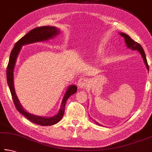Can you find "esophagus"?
I'll use <instances>...</instances> for the list:
<instances>
[{
    "label": "esophagus",
    "instance_id": "34e87169",
    "mask_svg": "<svg viewBox=\"0 0 152 152\" xmlns=\"http://www.w3.org/2000/svg\"><path fill=\"white\" fill-rule=\"evenodd\" d=\"M87 84H88L87 79L84 78L79 79V80L78 82V86L79 88H84L85 87H86Z\"/></svg>",
    "mask_w": 152,
    "mask_h": 152
}]
</instances>
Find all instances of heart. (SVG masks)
I'll return each instance as SVG.
<instances>
[{
	"label": "heart",
	"instance_id": "heart-1",
	"mask_svg": "<svg viewBox=\"0 0 152 152\" xmlns=\"http://www.w3.org/2000/svg\"><path fill=\"white\" fill-rule=\"evenodd\" d=\"M104 51V48L102 46H97L94 47V52L96 54H102Z\"/></svg>",
	"mask_w": 152,
	"mask_h": 152
}]
</instances>
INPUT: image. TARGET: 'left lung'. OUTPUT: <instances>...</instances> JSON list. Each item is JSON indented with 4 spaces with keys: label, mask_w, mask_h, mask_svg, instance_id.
I'll use <instances>...</instances> for the list:
<instances>
[{
    "label": "left lung",
    "mask_w": 152,
    "mask_h": 152,
    "mask_svg": "<svg viewBox=\"0 0 152 152\" xmlns=\"http://www.w3.org/2000/svg\"><path fill=\"white\" fill-rule=\"evenodd\" d=\"M119 34H120V36H122V37L124 38V41H125V42H126L127 48L130 49V50H137L140 52V54H141L142 57L143 62H144V64L145 65V66H146V68H147L148 70L149 71V66H148V64L147 59H146L145 52H144V50H143V48L142 47V46L140 45L139 43L135 42L134 40H132V38L129 37L128 34H125V33L120 32ZM94 122L96 124H98V125L102 126V125H100V124H98V122H96V121H94Z\"/></svg>",
    "instance_id": "1"
}]
</instances>
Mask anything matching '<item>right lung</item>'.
Segmentation results:
<instances>
[{
    "instance_id": "1",
    "label": "right lung",
    "mask_w": 152,
    "mask_h": 152,
    "mask_svg": "<svg viewBox=\"0 0 152 152\" xmlns=\"http://www.w3.org/2000/svg\"><path fill=\"white\" fill-rule=\"evenodd\" d=\"M60 30L59 28L55 26H45L37 27V28L31 30L21 38L15 44L13 49L11 51L9 58V62L7 68V83L9 85V89L12 95V100L15 106L18 111L25 116L27 119L31 121L33 123L38 125L44 126H51L56 124L61 120L64 114L65 105L68 98L77 92V86L76 85H70L68 87L66 91L62 98L61 106L58 114L52 117L40 116V115H34L24 110L19 102L17 96L16 94L15 86H14V70H15L16 59L21 50V48L24 45H30V44L47 41L50 39H52L60 34Z\"/></svg>"
}]
</instances>
